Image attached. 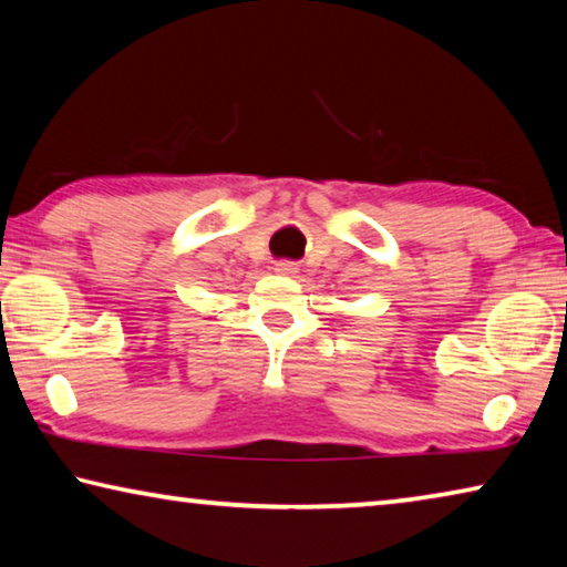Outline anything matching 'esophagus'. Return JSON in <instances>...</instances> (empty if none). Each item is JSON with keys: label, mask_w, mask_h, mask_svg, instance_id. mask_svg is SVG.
<instances>
[{"label": "esophagus", "mask_w": 567, "mask_h": 567, "mask_svg": "<svg viewBox=\"0 0 567 567\" xmlns=\"http://www.w3.org/2000/svg\"><path fill=\"white\" fill-rule=\"evenodd\" d=\"M272 270H275L277 275H282V277H295V275H297V265L282 260V262H275Z\"/></svg>", "instance_id": "1"}]
</instances>
